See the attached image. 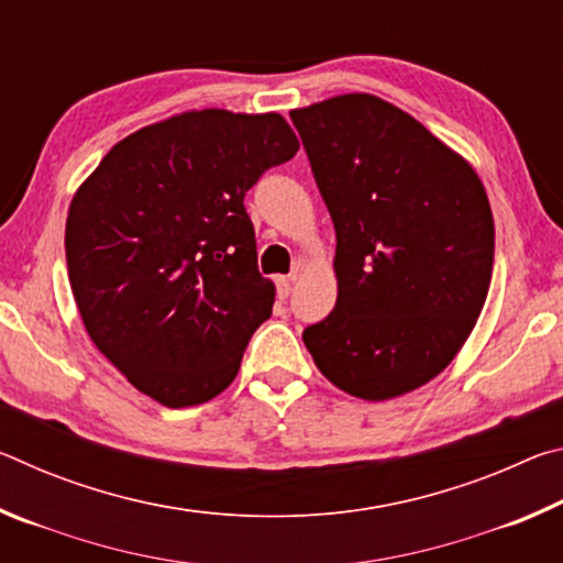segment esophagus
I'll return each mask as SVG.
<instances>
[{
	"label": "esophagus",
	"instance_id": "1",
	"mask_svg": "<svg viewBox=\"0 0 563 563\" xmlns=\"http://www.w3.org/2000/svg\"><path fill=\"white\" fill-rule=\"evenodd\" d=\"M295 278H298V275H278V278H275V288H278V298L280 300H288L290 298V290H292V283H295Z\"/></svg>",
	"mask_w": 563,
	"mask_h": 563
}]
</instances>
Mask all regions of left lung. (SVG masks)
Segmentation results:
<instances>
[{
	"mask_svg": "<svg viewBox=\"0 0 563 563\" xmlns=\"http://www.w3.org/2000/svg\"><path fill=\"white\" fill-rule=\"evenodd\" d=\"M290 119L338 238L335 308L302 330L305 347L350 395H405L450 365L487 300V194L462 156L369 93Z\"/></svg>",
	"mask_w": 563,
	"mask_h": 563,
	"instance_id": "1",
	"label": "left lung"
}]
</instances>
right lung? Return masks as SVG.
Listing matches in <instances>:
<instances>
[{
  "label": "right lung",
  "mask_w": 563,
  "mask_h": 563,
  "mask_svg": "<svg viewBox=\"0 0 563 563\" xmlns=\"http://www.w3.org/2000/svg\"><path fill=\"white\" fill-rule=\"evenodd\" d=\"M298 148L280 113L188 111L119 141L76 190L74 300L139 393L176 409L233 383L275 300L243 198Z\"/></svg>",
  "instance_id": "1"
}]
</instances>
